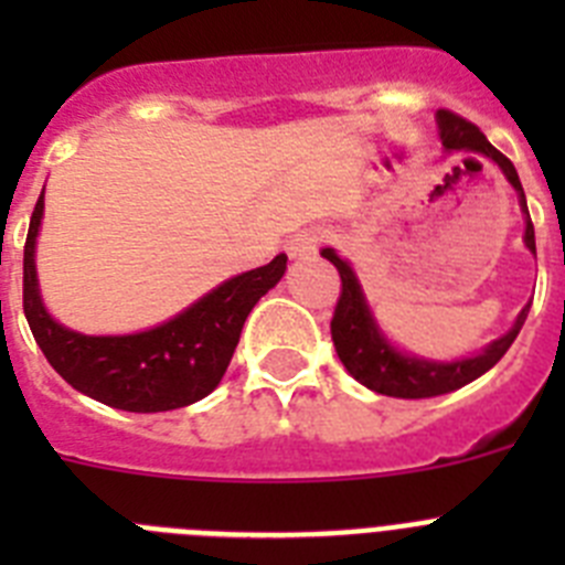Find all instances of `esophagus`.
<instances>
[{
	"label": "esophagus",
	"instance_id": "34e87169",
	"mask_svg": "<svg viewBox=\"0 0 565 565\" xmlns=\"http://www.w3.org/2000/svg\"><path fill=\"white\" fill-rule=\"evenodd\" d=\"M317 246H319V234L302 232L297 234V237H291V243H288V254H291V257H308V254L317 252Z\"/></svg>",
	"mask_w": 565,
	"mask_h": 565
}]
</instances>
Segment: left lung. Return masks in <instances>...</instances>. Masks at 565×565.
<instances>
[{
	"instance_id": "8db88e82",
	"label": "left lung",
	"mask_w": 565,
	"mask_h": 565,
	"mask_svg": "<svg viewBox=\"0 0 565 565\" xmlns=\"http://www.w3.org/2000/svg\"><path fill=\"white\" fill-rule=\"evenodd\" d=\"M438 129H441V141L447 149H461L469 154H487L498 167L503 169L507 181L518 189L521 194V206L526 212V198H523L521 178H518L515 167L509 161L507 154L498 152L492 143L487 141V135L476 127L472 121L461 118L452 109H438ZM472 161V158H469ZM526 246L535 254V226L529 221L526 212ZM322 257L331 259L337 266L339 279H342V291H339L337 308H333L331 319V339L333 348H337L339 359L348 367L356 382H362L364 387L382 393V396L393 398H430L441 396V393H450L469 384L472 379L483 376V373L492 367V364L501 362L503 353L509 351V344L515 342V337L521 333L523 322H526L529 306L518 313L512 331L503 333L501 339L489 344L487 351L478 353L472 359H461V362H424L416 356H402L398 351H393L391 344L384 342V337L379 333L376 322H373L371 311L364 306L362 288H359L356 277H353L351 266L344 259L337 257L333 248H326Z\"/></svg>"
}]
</instances>
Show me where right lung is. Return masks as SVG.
<instances>
[{
	"instance_id": "1",
	"label": "right lung",
	"mask_w": 565,
	"mask_h": 565,
	"mask_svg": "<svg viewBox=\"0 0 565 565\" xmlns=\"http://www.w3.org/2000/svg\"><path fill=\"white\" fill-rule=\"evenodd\" d=\"M44 194L36 201L24 239L22 306L33 339L53 371L84 396L129 413L178 411L221 384L239 342L243 322L257 299L286 274V254L254 271L232 277L183 313L143 333L129 337H84L67 331L42 306L36 286L39 223Z\"/></svg>"
}]
</instances>
